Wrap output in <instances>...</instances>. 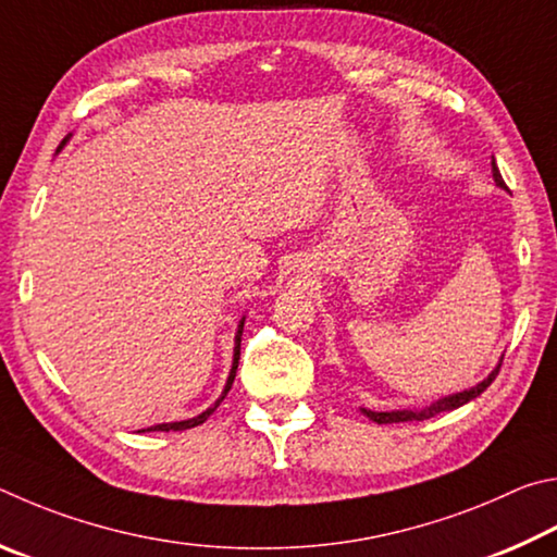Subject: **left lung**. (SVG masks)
<instances>
[{
    "instance_id": "left-lung-1",
    "label": "left lung",
    "mask_w": 557,
    "mask_h": 557,
    "mask_svg": "<svg viewBox=\"0 0 557 557\" xmlns=\"http://www.w3.org/2000/svg\"><path fill=\"white\" fill-rule=\"evenodd\" d=\"M492 175H494V183L499 185V188H504V190H509L506 188V183H504V178H502V173H499V169H496V161L492 159ZM499 369H502V362L496 364V369L494 372L484 379V382H480L476 386H472V388H465V392H460V394H453V396H443V398H437L435 404H431V406H425V408H421V411H369V408H362V413L369 418V421H374V423H406V421H425V418H433V416H437V413H443V411H453V408H460V406H465V404H470L472 398H476L480 396L486 386H490L494 379H496V374H499Z\"/></svg>"
}]
</instances>
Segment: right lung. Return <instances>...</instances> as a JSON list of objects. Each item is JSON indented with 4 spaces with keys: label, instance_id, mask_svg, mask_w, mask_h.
Returning a JSON list of instances; mask_svg holds the SVG:
<instances>
[{
    "label": "right lung",
    "instance_id": "add662e5",
    "mask_svg": "<svg viewBox=\"0 0 557 557\" xmlns=\"http://www.w3.org/2000/svg\"><path fill=\"white\" fill-rule=\"evenodd\" d=\"M65 146V139H63V144L58 146V151H61ZM242 330H244V318L239 320V325H237V335H234V357H232V369H230V376H227V384H224V388H222V394H220V398L218 401H214L208 411H202L200 416H195V418H188V421H175V423H159V425H151V428H144V431H139V433H151V431H163V433H169V431H188V428H195V425H200V423H205L208 421V418L218 411V406L224 401V396H227V392L232 388V382H234V376H237V364H239V345H242Z\"/></svg>",
    "mask_w": 557,
    "mask_h": 557
}]
</instances>
